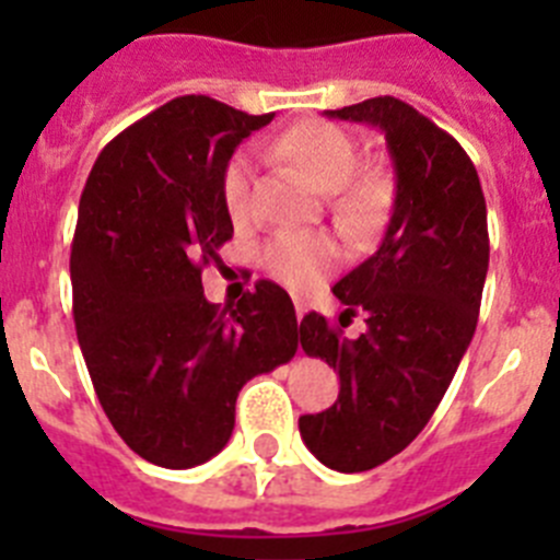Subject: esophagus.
Returning <instances> with one entry per match:
<instances>
[{
  "label": "esophagus",
  "instance_id": "34e87169",
  "mask_svg": "<svg viewBox=\"0 0 560 560\" xmlns=\"http://www.w3.org/2000/svg\"><path fill=\"white\" fill-rule=\"evenodd\" d=\"M294 308H296V316H300V319L308 314V303H305L303 296H294Z\"/></svg>",
  "mask_w": 560,
  "mask_h": 560
}]
</instances>
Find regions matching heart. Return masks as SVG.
Masks as SVG:
<instances>
[{
  "instance_id": "obj_1",
  "label": "heart",
  "mask_w": 560,
  "mask_h": 560,
  "mask_svg": "<svg viewBox=\"0 0 560 560\" xmlns=\"http://www.w3.org/2000/svg\"><path fill=\"white\" fill-rule=\"evenodd\" d=\"M266 156L300 171L319 192H330L334 215L353 232L373 230L389 207L393 185L381 167H359V145L330 120H300L266 145ZM255 162L246 151L232 153L221 171V201L230 219H252ZM339 264V249L325 232H277L264 246V266L294 291H311Z\"/></svg>"
}]
</instances>
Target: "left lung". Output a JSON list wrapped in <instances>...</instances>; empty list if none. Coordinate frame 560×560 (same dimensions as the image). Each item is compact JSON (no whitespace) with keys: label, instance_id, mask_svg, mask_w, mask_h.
<instances>
[{"label":"left lung","instance_id":"obj_1","mask_svg":"<svg viewBox=\"0 0 560 560\" xmlns=\"http://www.w3.org/2000/svg\"><path fill=\"white\" fill-rule=\"evenodd\" d=\"M378 126L395 165V205L378 252L334 285L368 330L345 339L323 314L303 316L300 345L339 373V398L300 418L319 463L359 474L423 432L477 330L488 275V210L477 167L452 133L398 97L328 112Z\"/></svg>","mask_w":560,"mask_h":560}]
</instances>
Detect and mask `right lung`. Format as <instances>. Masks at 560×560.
I'll list each match as a JSON object with an SVG mask.
<instances>
[{
  "mask_svg": "<svg viewBox=\"0 0 560 560\" xmlns=\"http://www.w3.org/2000/svg\"><path fill=\"white\" fill-rule=\"evenodd\" d=\"M271 117L176 97L117 133L81 192L69 257L78 341L112 427L162 468L215 457L241 387L296 353L280 285L257 280L230 314L201 285L232 237L221 171Z\"/></svg>",
  "mask_w": 560,
  "mask_h": 560,
  "instance_id": "obj_1",
  "label": "right lung"
}]
</instances>
